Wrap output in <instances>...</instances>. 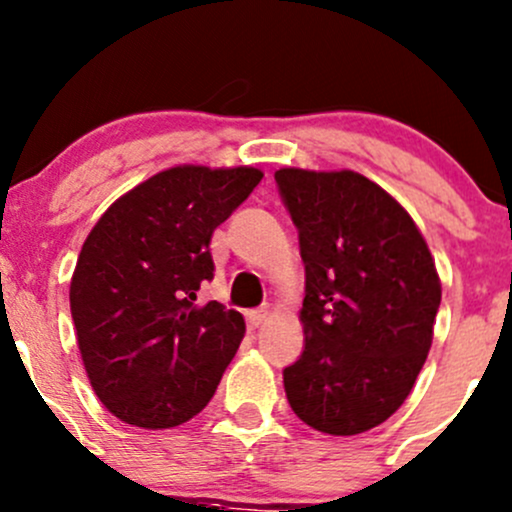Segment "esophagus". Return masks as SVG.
Returning a JSON list of instances; mask_svg holds the SVG:
<instances>
[{
	"label": "esophagus",
	"mask_w": 512,
	"mask_h": 512,
	"mask_svg": "<svg viewBox=\"0 0 512 512\" xmlns=\"http://www.w3.org/2000/svg\"><path fill=\"white\" fill-rule=\"evenodd\" d=\"M265 318H267V308H257V311H250V313H247V328H250V330L260 328L262 320H265Z\"/></svg>",
	"instance_id": "34e87169"
}]
</instances>
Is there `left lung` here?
Returning <instances> with one entry per match:
<instances>
[{"instance_id": "1", "label": "left lung", "mask_w": 512, "mask_h": 512, "mask_svg": "<svg viewBox=\"0 0 512 512\" xmlns=\"http://www.w3.org/2000/svg\"><path fill=\"white\" fill-rule=\"evenodd\" d=\"M306 267L301 357L289 406L328 435H359L401 408L432 345L442 286L408 211L352 170L274 172Z\"/></svg>"}]
</instances>
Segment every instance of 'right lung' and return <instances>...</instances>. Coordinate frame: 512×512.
Listing matches in <instances>:
<instances>
[{
    "instance_id": "add662e5",
    "label": "right lung",
    "mask_w": 512,
    "mask_h": 512,
    "mask_svg": "<svg viewBox=\"0 0 512 512\" xmlns=\"http://www.w3.org/2000/svg\"><path fill=\"white\" fill-rule=\"evenodd\" d=\"M255 167L179 165L106 209L84 240L70 311L89 384L128 425L192 420L245 335L223 303H196L213 279L211 235L260 184Z\"/></svg>"
}]
</instances>
